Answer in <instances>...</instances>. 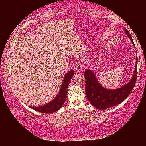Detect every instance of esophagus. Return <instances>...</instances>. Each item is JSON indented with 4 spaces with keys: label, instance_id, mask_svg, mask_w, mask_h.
<instances>
[{
    "label": "esophagus",
    "instance_id": "1",
    "mask_svg": "<svg viewBox=\"0 0 146 146\" xmlns=\"http://www.w3.org/2000/svg\"><path fill=\"white\" fill-rule=\"evenodd\" d=\"M83 65L81 63H77L76 64V70L77 71H82L83 70Z\"/></svg>",
    "mask_w": 146,
    "mask_h": 146
}]
</instances>
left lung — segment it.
I'll return each instance as SVG.
<instances>
[{
    "label": "left lung",
    "mask_w": 146,
    "mask_h": 146,
    "mask_svg": "<svg viewBox=\"0 0 146 146\" xmlns=\"http://www.w3.org/2000/svg\"><path fill=\"white\" fill-rule=\"evenodd\" d=\"M124 30L127 36L135 46L129 31L126 29H124ZM137 63L138 55L136 56L133 76L130 81L116 90H108L102 87L97 80L94 72L90 69L85 70V93L91 104L97 109L104 110L117 105L125 100L135 86L137 77Z\"/></svg>",
    "instance_id": "8db88e82"
}]
</instances>
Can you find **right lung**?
Segmentation results:
<instances>
[{"instance_id": "1", "label": "right lung", "mask_w": 146, "mask_h": 146, "mask_svg": "<svg viewBox=\"0 0 146 146\" xmlns=\"http://www.w3.org/2000/svg\"><path fill=\"white\" fill-rule=\"evenodd\" d=\"M73 76L74 72L72 70H69L65 75L58 95L56 96V98L54 100L50 102L49 103L38 107H30L35 110V111L42 113H52L58 111L64 103L66 97H67L68 85Z\"/></svg>"}]
</instances>
